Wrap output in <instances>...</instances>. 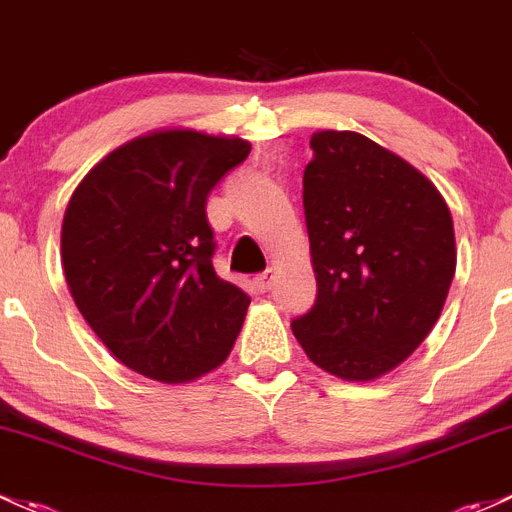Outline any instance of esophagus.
I'll list each match as a JSON object with an SVG mask.
<instances>
[{"label":"esophagus","instance_id":"esophagus-1","mask_svg":"<svg viewBox=\"0 0 512 512\" xmlns=\"http://www.w3.org/2000/svg\"><path fill=\"white\" fill-rule=\"evenodd\" d=\"M272 284H274V274H272V269H267V272L257 274V277H255V286H257V291H262V294H265V291L272 289Z\"/></svg>","mask_w":512,"mask_h":512}]
</instances>
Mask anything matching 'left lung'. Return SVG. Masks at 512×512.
I'll use <instances>...</instances> for the list:
<instances>
[{"label": "left lung", "mask_w": 512, "mask_h": 512, "mask_svg": "<svg viewBox=\"0 0 512 512\" xmlns=\"http://www.w3.org/2000/svg\"><path fill=\"white\" fill-rule=\"evenodd\" d=\"M303 170L318 294L291 320L308 359L369 381L411 357L445 306L457 252L435 184L355 131H318Z\"/></svg>", "instance_id": "left-lung-1"}]
</instances>
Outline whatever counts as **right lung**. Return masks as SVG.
<instances>
[{"label":"right lung","mask_w":512,"mask_h":512,"mask_svg":"<svg viewBox=\"0 0 512 512\" xmlns=\"http://www.w3.org/2000/svg\"><path fill=\"white\" fill-rule=\"evenodd\" d=\"M247 155L240 138L157 131L106 155L72 194L60 238L67 286L133 372L192 381L238 338L250 296L213 269L206 199Z\"/></svg>","instance_id":"right-lung-1"}]
</instances>
